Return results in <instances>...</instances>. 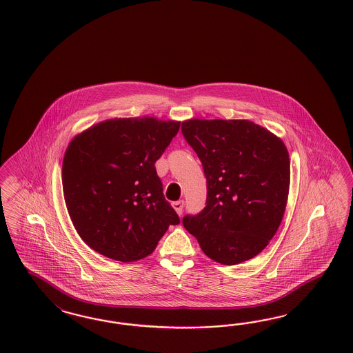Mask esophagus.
Masks as SVG:
<instances>
[{"mask_svg": "<svg viewBox=\"0 0 353 353\" xmlns=\"http://www.w3.org/2000/svg\"><path fill=\"white\" fill-rule=\"evenodd\" d=\"M172 206H173V208L176 210V212H177L179 215H181V214H183V201H176V202H173V203H172Z\"/></svg>", "mask_w": 353, "mask_h": 353, "instance_id": "obj_1", "label": "esophagus"}]
</instances>
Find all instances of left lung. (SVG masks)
<instances>
[{
    "mask_svg": "<svg viewBox=\"0 0 353 353\" xmlns=\"http://www.w3.org/2000/svg\"><path fill=\"white\" fill-rule=\"evenodd\" d=\"M186 142L201 159L206 207L183 216L185 230L221 265L259 254L283 219L291 164L283 141L249 120H186Z\"/></svg>",
    "mask_w": 353,
    "mask_h": 353,
    "instance_id": "left-lung-1",
    "label": "left lung"
}]
</instances>
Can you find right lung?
Listing matches in <instances>:
<instances>
[{
  "mask_svg": "<svg viewBox=\"0 0 353 353\" xmlns=\"http://www.w3.org/2000/svg\"><path fill=\"white\" fill-rule=\"evenodd\" d=\"M180 129L155 117L112 119L75 135L62 161L74 227L92 250L120 262L150 256L180 218L163 194L155 163Z\"/></svg>",
  "mask_w": 353,
  "mask_h": 353,
  "instance_id": "add662e5",
  "label": "right lung"
}]
</instances>
